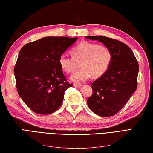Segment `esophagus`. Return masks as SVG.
Here are the masks:
<instances>
[{
    "mask_svg": "<svg viewBox=\"0 0 153 153\" xmlns=\"http://www.w3.org/2000/svg\"><path fill=\"white\" fill-rule=\"evenodd\" d=\"M73 85H74V86H75V87H77V88H80V87L82 86V84H81L75 83V84H73Z\"/></svg>",
    "mask_w": 153,
    "mask_h": 153,
    "instance_id": "1",
    "label": "esophagus"
}]
</instances>
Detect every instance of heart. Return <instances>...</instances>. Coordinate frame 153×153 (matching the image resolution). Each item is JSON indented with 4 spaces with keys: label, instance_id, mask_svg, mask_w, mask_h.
<instances>
[{
    "label": "heart",
    "instance_id": "1",
    "mask_svg": "<svg viewBox=\"0 0 153 153\" xmlns=\"http://www.w3.org/2000/svg\"><path fill=\"white\" fill-rule=\"evenodd\" d=\"M72 57L62 55L59 58V65L66 73H73L80 64V69L70 77L74 82H82L91 76L99 78L109 69L113 54L110 48L105 45L82 42L71 51Z\"/></svg>",
    "mask_w": 153,
    "mask_h": 153
}]
</instances>
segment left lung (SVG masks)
Masks as SVG:
<instances>
[{
  "label": "left lung",
  "instance_id": "obj_1",
  "mask_svg": "<svg viewBox=\"0 0 153 153\" xmlns=\"http://www.w3.org/2000/svg\"><path fill=\"white\" fill-rule=\"evenodd\" d=\"M85 38L99 41L112 52L109 69L91 84L93 94L87 100L89 109L95 114L112 116L123 108L136 90L138 62L130 47L120 41L102 36Z\"/></svg>",
  "mask_w": 153,
  "mask_h": 153
}]
</instances>
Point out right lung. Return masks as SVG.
I'll return each instance as SVG.
<instances>
[{
  "mask_svg": "<svg viewBox=\"0 0 153 153\" xmlns=\"http://www.w3.org/2000/svg\"><path fill=\"white\" fill-rule=\"evenodd\" d=\"M77 38L45 37L24 45L19 53L14 74L18 94L33 112L50 114L62 105L67 81L59 58Z\"/></svg>",
  "mask_w": 153,
  "mask_h": 153,
  "instance_id": "1",
  "label": "right lung"
}]
</instances>
